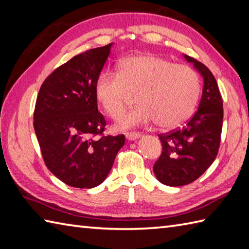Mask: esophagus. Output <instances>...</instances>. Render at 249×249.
I'll list each match as a JSON object with an SVG mask.
<instances>
[{
    "label": "esophagus",
    "instance_id": "obj_1",
    "mask_svg": "<svg viewBox=\"0 0 249 249\" xmlns=\"http://www.w3.org/2000/svg\"><path fill=\"white\" fill-rule=\"evenodd\" d=\"M125 137L128 139L129 141H135L137 139H140L141 137V134L139 133V132H130V133H126L125 134Z\"/></svg>",
    "mask_w": 249,
    "mask_h": 249
}]
</instances>
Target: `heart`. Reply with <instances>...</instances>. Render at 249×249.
<instances>
[{
  "mask_svg": "<svg viewBox=\"0 0 249 249\" xmlns=\"http://www.w3.org/2000/svg\"><path fill=\"white\" fill-rule=\"evenodd\" d=\"M199 91V79L191 67L151 54L123 59L116 74L104 71L95 83L97 101L112 118L123 114L129 95L135 93L137 106L119 119L121 130L154 120L162 129L179 126L194 112Z\"/></svg>",
  "mask_w": 249,
  "mask_h": 249,
  "instance_id": "heart-1",
  "label": "heart"
}]
</instances>
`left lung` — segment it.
<instances>
[{
  "label": "left lung",
  "instance_id": "1",
  "mask_svg": "<svg viewBox=\"0 0 249 249\" xmlns=\"http://www.w3.org/2000/svg\"><path fill=\"white\" fill-rule=\"evenodd\" d=\"M203 79L202 96L194 116L183 128L159 135L162 154L153 166L161 183L182 186L199 178L217 156L223 128V100L207 66L183 54Z\"/></svg>",
  "mask_w": 249,
  "mask_h": 249
}]
</instances>
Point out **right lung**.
Returning a JSON list of instances; mask_svg holds the SVG:
<instances>
[{"label":"right lung","mask_w":249,"mask_h":249,"mask_svg":"<svg viewBox=\"0 0 249 249\" xmlns=\"http://www.w3.org/2000/svg\"><path fill=\"white\" fill-rule=\"evenodd\" d=\"M113 43L88 50L59 66L38 93L34 129L43 161L64 183L92 189L107 179L124 145V135H102L107 123L98 112L95 83Z\"/></svg>","instance_id":"1"}]
</instances>
